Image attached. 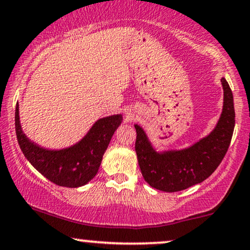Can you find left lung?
Returning a JSON list of instances; mask_svg holds the SVG:
<instances>
[{
	"label": "left lung",
	"instance_id": "8db88e82",
	"mask_svg": "<svg viewBox=\"0 0 250 250\" xmlns=\"http://www.w3.org/2000/svg\"><path fill=\"white\" fill-rule=\"evenodd\" d=\"M220 83L224 99L218 122L208 135L189 147L157 150L145 129L134 124L139 167L144 179L153 188L168 193L184 190L211 176L223 161L233 135L235 112L229 85L224 77Z\"/></svg>",
	"mask_w": 250,
	"mask_h": 250
}]
</instances>
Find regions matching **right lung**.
Wrapping results in <instances>:
<instances>
[{
    "instance_id": "add662e5",
    "label": "right lung",
    "mask_w": 250,
    "mask_h": 250,
    "mask_svg": "<svg viewBox=\"0 0 250 250\" xmlns=\"http://www.w3.org/2000/svg\"><path fill=\"white\" fill-rule=\"evenodd\" d=\"M122 122L121 113L100 118L85 137L74 145L62 149H48L30 140L22 132L18 103L15 112L16 134L24 156L51 183L70 188L82 187L96 176L103 154Z\"/></svg>"
}]
</instances>
